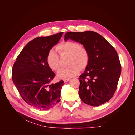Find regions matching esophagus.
Returning <instances> with one entry per match:
<instances>
[{
  "mask_svg": "<svg viewBox=\"0 0 135 135\" xmlns=\"http://www.w3.org/2000/svg\"><path fill=\"white\" fill-rule=\"evenodd\" d=\"M70 80V79H64L63 80L64 82H68V81H69Z\"/></svg>",
  "mask_w": 135,
  "mask_h": 135,
  "instance_id": "esophagus-1",
  "label": "esophagus"
}]
</instances>
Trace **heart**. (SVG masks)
<instances>
[{
	"label": "heart",
	"instance_id": "heart-1",
	"mask_svg": "<svg viewBox=\"0 0 135 135\" xmlns=\"http://www.w3.org/2000/svg\"><path fill=\"white\" fill-rule=\"evenodd\" d=\"M57 50L61 54L69 55L68 66L62 68L57 73V77L61 79H69L79 74L81 70L86 68L89 62V55L86 48L81 47L78 42L68 41L62 42L57 47ZM48 65L54 70H57L60 67L59 56L54 49L48 51L47 56Z\"/></svg>",
	"mask_w": 135,
	"mask_h": 135
}]
</instances>
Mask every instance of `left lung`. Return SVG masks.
I'll return each mask as SVG.
<instances>
[{
    "label": "left lung",
    "instance_id": "1",
    "mask_svg": "<svg viewBox=\"0 0 135 135\" xmlns=\"http://www.w3.org/2000/svg\"><path fill=\"white\" fill-rule=\"evenodd\" d=\"M65 41L71 39L86 48L89 62L79 76V95L85 104L98 107L109 101L115 93L121 74L117 52L103 36L92 31L68 32Z\"/></svg>",
    "mask_w": 135,
    "mask_h": 135
}]
</instances>
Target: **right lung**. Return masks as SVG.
I'll return each mask as SVG.
<instances>
[{"instance_id":"obj_1","label":"right lung","mask_w":135,"mask_h":135,"mask_svg":"<svg viewBox=\"0 0 135 135\" xmlns=\"http://www.w3.org/2000/svg\"><path fill=\"white\" fill-rule=\"evenodd\" d=\"M63 32L28 42L16 59L12 80L26 103L37 109L48 110L60 101L64 81L51 83L55 74L47 62L48 51L59 42Z\"/></svg>"}]
</instances>
